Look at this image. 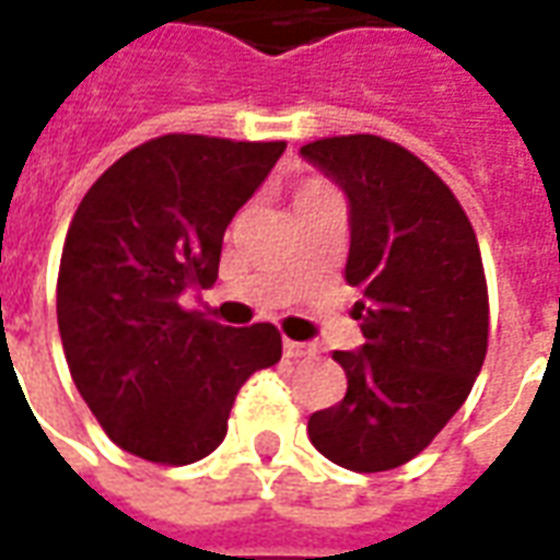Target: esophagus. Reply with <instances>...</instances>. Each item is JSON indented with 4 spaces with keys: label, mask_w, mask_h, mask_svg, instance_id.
<instances>
[{
    "label": "esophagus",
    "mask_w": 560,
    "mask_h": 560,
    "mask_svg": "<svg viewBox=\"0 0 560 560\" xmlns=\"http://www.w3.org/2000/svg\"><path fill=\"white\" fill-rule=\"evenodd\" d=\"M312 353H315V348H312V345L284 339V357H291V360H300V357H312Z\"/></svg>",
    "instance_id": "esophagus-1"
}]
</instances>
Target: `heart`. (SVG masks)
Instances as JSON below:
<instances>
[{
	"label": "heart",
	"mask_w": 560,
	"mask_h": 560,
	"mask_svg": "<svg viewBox=\"0 0 560 560\" xmlns=\"http://www.w3.org/2000/svg\"><path fill=\"white\" fill-rule=\"evenodd\" d=\"M324 185H317V183H305L300 191H296V197H305V195H312V191H320Z\"/></svg>",
	"instance_id": "obj_1"
}]
</instances>
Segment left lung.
<instances>
[{
  "mask_svg": "<svg viewBox=\"0 0 560 560\" xmlns=\"http://www.w3.org/2000/svg\"><path fill=\"white\" fill-rule=\"evenodd\" d=\"M351 200L345 281L363 351H336L339 405L312 413V444L341 468L377 474L420 456L468 399L489 348V288L465 209L438 173L377 135L305 143Z\"/></svg>",
  "mask_w": 560,
  "mask_h": 560,
  "instance_id": "obj_1",
  "label": "left lung"
}]
</instances>
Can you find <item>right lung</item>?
Masks as SVG:
<instances>
[{
    "instance_id": "right-lung-1",
    "label": "right lung",
    "mask_w": 560,
    "mask_h": 560,
    "mask_svg": "<svg viewBox=\"0 0 560 560\" xmlns=\"http://www.w3.org/2000/svg\"><path fill=\"white\" fill-rule=\"evenodd\" d=\"M284 147L164 135L114 161L80 200L56 281L59 336L83 401L135 456H209L240 387L281 360L272 324L224 327L179 296L215 284L224 231Z\"/></svg>"
}]
</instances>
